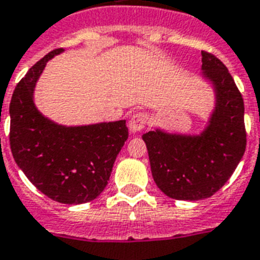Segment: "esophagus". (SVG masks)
Listing matches in <instances>:
<instances>
[{
    "instance_id": "1",
    "label": "esophagus",
    "mask_w": 260,
    "mask_h": 260,
    "mask_svg": "<svg viewBox=\"0 0 260 260\" xmlns=\"http://www.w3.org/2000/svg\"><path fill=\"white\" fill-rule=\"evenodd\" d=\"M147 123V114L145 113H135L132 117V119L128 121V128L133 134H137L141 130H143V127Z\"/></svg>"
}]
</instances>
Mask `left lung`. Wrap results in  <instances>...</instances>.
I'll list each match as a JSON object with an SVG mask.
<instances>
[{
    "label": "left lung",
    "instance_id": "left-lung-1",
    "mask_svg": "<svg viewBox=\"0 0 260 260\" xmlns=\"http://www.w3.org/2000/svg\"><path fill=\"white\" fill-rule=\"evenodd\" d=\"M202 78L211 83L215 105L199 134L156 128L142 135L154 182L167 197L201 201L215 194L246 150L244 104L233 77L215 55L202 51Z\"/></svg>",
    "mask_w": 260,
    "mask_h": 260
}]
</instances>
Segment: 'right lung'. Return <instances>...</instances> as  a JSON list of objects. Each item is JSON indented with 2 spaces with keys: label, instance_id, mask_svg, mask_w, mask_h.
<instances>
[{
  "label": "right lung",
  "instance_id": "obj_1",
  "mask_svg": "<svg viewBox=\"0 0 260 260\" xmlns=\"http://www.w3.org/2000/svg\"><path fill=\"white\" fill-rule=\"evenodd\" d=\"M55 49L29 69L10 101V149L31 183L55 202L81 205L106 187L118 153L128 137L125 119L65 126L45 117L34 104V89Z\"/></svg>",
  "mask_w": 260,
  "mask_h": 260
}]
</instances>
